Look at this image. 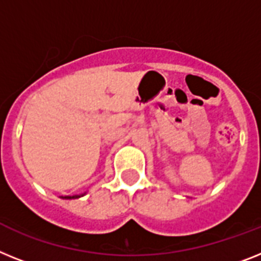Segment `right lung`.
<instances>
[{
    "label": "right lung",
    "mask_w": 261,
    "mask_h": 261,
    "mask_svg": "<svg viewBox=\"0 0 261 261\" xmlns=\"http://www.w3.org/2000/svg\"><path fill=\"white\" fill-rule=\"evenodd\" d=\"M80 198V195H75V196H65V199H76Z\"/></svg>",
    "instance_id": "right-lung-1"
}]
</instances>
